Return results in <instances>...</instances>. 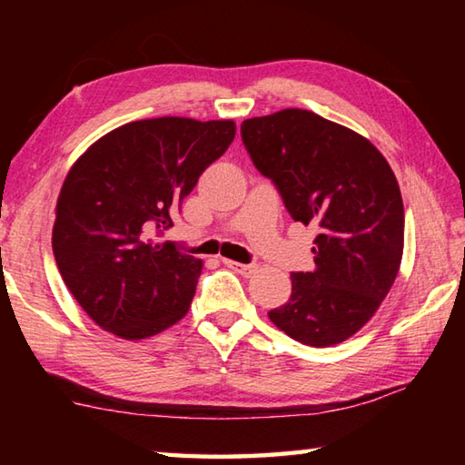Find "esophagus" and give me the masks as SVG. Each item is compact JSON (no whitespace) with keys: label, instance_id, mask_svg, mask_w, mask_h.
I'll return each mask as SVG.
<instances>
[{"label":"esophagus","instance_id":"34e87169","mask_svg":"<svg viewBox=\"0 0 465 465\" xmlns=\"http://www.w3.org/2000/svg\"><path fill=\"white\" fill-rule=\"evenodd\" d=\"M223 264L227 266V269L240 272L242 277H254V274L258 272V264H242L235 261H223Z\"/></svg>","mask_w":465,"mask_h":465}]
</instances>
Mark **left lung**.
Instances as JSON below:
<instances>
[{
    "mask_svg": "<svg viewBox=\"0 0 465 465\" xmlns=\"http://www.w3.org/2000/svg\"><path fill=\"white\" fill-rule=\"evenodd\" d=\"M243 147L293 222L318 225L316 269L291 274L269 312L293 341L332 346L363 328L388 295L404 250V204L390 163L359 133L312 110L242 123Z\"/></svg>",
    "mask_w": 465,
    "mask_h": 465,
    "instance_id": "obj_1",
    "label": "left lung"
}]
</instances>
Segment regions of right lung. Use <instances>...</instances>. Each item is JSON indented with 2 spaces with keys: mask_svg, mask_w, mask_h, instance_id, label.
Here are the masks:
<instances>
[{
  "mask_svg": "<svg viewBox=\"0 0 465 465\" xmlns=\"http://www.w3.org/2000/svg\"><path fill=\"white\" fill-rule=\"evenodd\" d=\"M235 135L232 121L180 116L110 131L74 163L57 201L53 254L84 312L124 341L153 336L191 308L203 262L153 240Z\"/></svg>",
  "mask_w": 465,
  "mask_h": 465,
  "instance_id": "right-lung-1",
  "label": "right lung"
}]
</instances>
